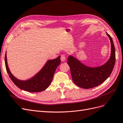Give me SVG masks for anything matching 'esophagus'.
<instances>
[{
	"label": "esophagus",
	"instance_id": "34e87169",
	"mask_svg": "<svg viewBox=\"0 0 123 123\" xmlns=\"http://www.w3.org/2000/svg\"><path fill=\"white\" fill-rule=\"evenodd\" d=\"M61 61L62 62H64L66 60V57L65 55L64 54H62L61 56Z\"/></svg>",
	"mask_w": 123,
	"mask_h": 123
}]
</instances>
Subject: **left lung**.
<instances>
[{
    "instance_id": "8db88e82",
    "label": "left lung",
    "mask_w": 123,
    "mask_h": 123,
    "mask_svg": "<svg viewBox=\"0 0 123 123\" xmlns=\"http://www.w3.org/2000/svg\"><path fill=\"white\" fill-rule=\"evenodd\" d=\"M111 43L110 57L105 64L92 68L86 66L72 55L68 58L67 64L70 67L73 82L77 86L90 89L98 86L105 81L112 72L115 62V50L111 37L106 33Z\"/></svg>"
}]
</instances>
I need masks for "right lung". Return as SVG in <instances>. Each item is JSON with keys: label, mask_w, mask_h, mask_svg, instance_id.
Returning <instances> with one entry per match:
<instances>
[{"label": "right lung", "mask_w": 123, "mask_h": 123, "mask_svg": "<svg viewBox=\"0 0 123 123\" xmlns=\"http://www.w3.org/2000/svg\"><path fill=\"white\" fill-rule=\"evenodd\" d=\"M6 54V53L5 65L11 80L19 88L30 92H39L46 90L51 84L55 70L61 64V56H59L54 59L48 61L43 68L31 79L21 80L14 76L10 72L7 62Z\"/></svg>", "instance_id": "1"}]
</instances>
